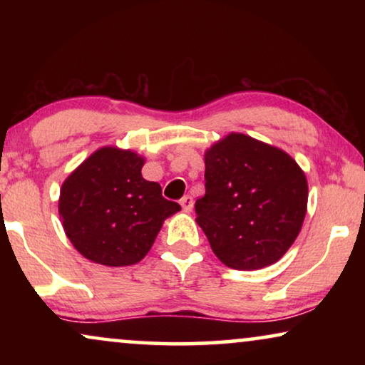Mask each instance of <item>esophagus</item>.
<instances>
[{
  "label": "esophagus",
  "instance_id": "esophagus-1",
  "mask_svg": "<svg viewBox=\"0 0 365 365\" xmlns=\"http://www.w3.org/2000/svg\"><path fill=\"white\" fill-rule=\"evenodd\" d=\"M179 204H181V207L184 209L186 212H191L192 211V206H194V201L191 196H184L181 201H179Z\"/></svg>",
  "mask_w": 365,
  "mask_h": 365
}]
</instances>
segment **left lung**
I'll list each match as a JSON object with an SVG mask.
<instances>
[{
	"instance_id": "obj_1",
	"label": "left lung",
	"mask_w": 365,
	"mask_h": 365,
	"mask_svg": "<svg viewBox=\"0 0 365 365\" xmlns=\"http://www.w3.org/2000/svg\"><path fill=\"white\" fill-rule=\"evenodd\" d=\"M206 194L196 222L227 267L254 271L277 262L301 232L307 179L286 151L231 133L204 153Z\"/></svg>"
}]
</instances>
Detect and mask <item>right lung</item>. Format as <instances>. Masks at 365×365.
<instances>
[{"label":"right lung","instance_id":"right-lung-1","mask_svg":"<svg viewBox=\"0 0 365 365\" xmlns=\"http://www.w3.org/2000/svg\"><path fill=\"white\" fill-rule=\"evenodd\" d=\"M144 158L131 149L104 146L64 179L59 217L74 249L109 267L141 261L163 222L181 211L163 197L158 182L146 181Z\"/></svg>","mask_w":365,"mask_h":365}]
</instances>
